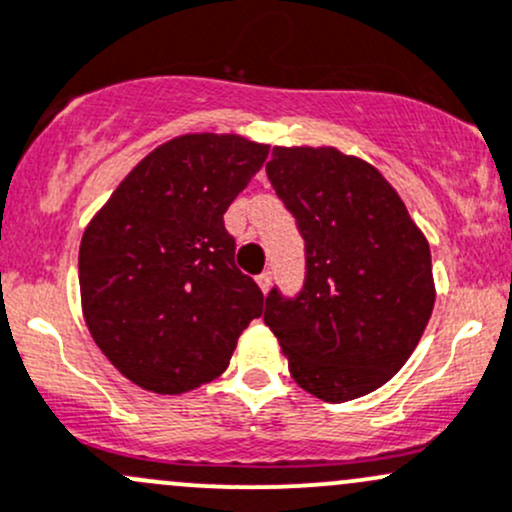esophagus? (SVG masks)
Returning <instances> with one entry per match:
<instances>
[{
	"label": "esophagus",
	"instance_id": "obj_1",
	"mask_svg": "<svg viewBox=\"0 0 512 512\" xmlns=\"http://www.w3.org/2000/svg\"><path fill=\"white\" fill-rule=\"evenodd\" d=\"M257 284H260V289L262 292H270V287H272V272H262L260 277H257Z\"/></svg>",
	"mask_w": 512,
	"mask_h": 512
}]
</instances>
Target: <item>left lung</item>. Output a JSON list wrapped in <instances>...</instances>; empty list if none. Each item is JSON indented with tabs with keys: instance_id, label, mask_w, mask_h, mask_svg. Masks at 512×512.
Returning <instances> with one entry per match:
<instances>
[{
	"instance_id": "1",
	"label": "left lung",
	"mask_w": 512,
	"mask_h": 512,
	"mask_svg": "<svg viewBox=\"0 0 512 512\" xmlns=\"http://www.w3.org/2000/svg\"><path fill=\"white\" fill-rule=\"evenodd\" d=\"M267 179L297 218L306 277L294 299L267 294L265 324L306 392L368 395L407 363L432 316L429 242L375 166L333 147H274Z\"/></svg>"
}]
</instances>
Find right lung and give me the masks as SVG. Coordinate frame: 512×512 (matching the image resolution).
<instances>
[{
  "mask_svg": "<svg viewBox=\"0 0 512 512\" xmlns=\"http://www.w3.org/2000/svg\"><path fill=\"white\" fill-rule=\"evenodd\" d=\"M267 152L238 134L169 139L129 171L85 228V324L134 385L181 395L211 383L262 314L265 297L235 267L223 213Z\"/></svg>",
  "mask_w": 512,
  "mask_h": 512,
  "instance_id": "1",
  "label": "right lung"
}]
</instances>
